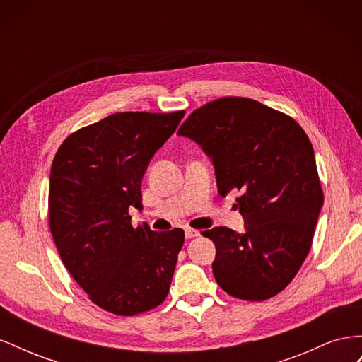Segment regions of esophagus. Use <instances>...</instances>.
Segmentation results:
<instances>
[{
	"label": "esophagus",
	"mask_w": 362,
	"mask_h": 362,
	"mask_svg": "<svg viewBox=\"0 0 362 362\" xmlns=\"http://www.w3.org/2000/svg\"><path fill=\"white\" fill-rule=\"evenodd\" d=\"M184 233H185V238H194V237L199 235L198 229H193V228H189V226L184 229Z\"/></svg>",
	"instance_id": "1"
}]
</instances>
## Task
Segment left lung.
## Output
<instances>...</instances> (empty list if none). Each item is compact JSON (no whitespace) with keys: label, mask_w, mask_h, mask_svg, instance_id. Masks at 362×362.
Wrapping results in <instances>:
<instances>
[{"label":"left lung","mask_w":362,"mask_h":362,"mask_svg":"<svg viewBox=\"0 0 362 362\" xmlns=\"http://www.w3.org/2000/svg\"><path fill=\"white\" fill-rule=\"evenodd\" d=\"M210 157L222 196L238 190L245 233L216 226L213 273L228 294L266 300L286 288L311 249L323 192L314 149L290 116L228 96L194 110L178 129Z\"/></svg>","instance_id":"left-lung-1"}]
</instances>
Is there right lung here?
Masks as SVG:
<instances>
[{
    "instance_id": "add662e5",
    "label": "right lung",
    "mask_w": 362,
    "mask_h": 362,
    "mask_svg": "<svg viewBox=\"0 0 362 362\" xmlns=\"http://www.w3.org/2000/svg\"><path fill=\"white\" fill-rule=\"evenodd\" d=\"M185 112L115 113L72 133L49 173V229L64 267L89 299L116 315L158 306L169 293L181 228H133L141 178Z\"/></svg>"
}]
</instances>
